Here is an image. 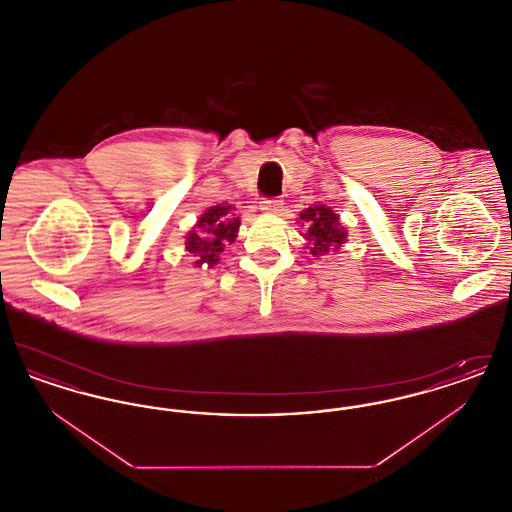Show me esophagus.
I'll return each mask as SVG.
<instances>
[{
    "label": "esophagus",
    "instance_id": "1",
    "mask_svg": "<svg viewBox=\"0 0 512 512\" xmlns=\"http://www.w3.org/2000/svg\"><path fill=\"white\" fill-rule=\"evenodd\" d=\"M282 201L280 199H265L261 201V211L268 213V215H278L282 211Z\"/></svg>",
    "mask_w": 512,
    "mask_h": 512
}]
</instances>
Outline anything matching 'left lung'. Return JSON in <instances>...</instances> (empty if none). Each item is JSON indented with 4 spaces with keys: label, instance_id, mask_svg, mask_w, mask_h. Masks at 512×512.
<instances>
[{
    "label": "left lung",
    "instance_id": "1",
    "mask_svg": "<svg viewBox=\"0 0 512 512\" xmlns=\"http://www.w3.org/2000/svg\"><path fill=\"white\" fill-rule=\"evenodd\" d=\"M299 226H303V238L313 257H324L332 251H340L347 242V230L341 224L340 215L328 205H313L299 213Z\"/></svg>",
    "mask_w": 512,
    "mask_h": 512
}]
</instances>
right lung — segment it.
I'll return each mask as SVG.
<instances>
[{
	"mask_svg": "<svg viewBox=\"0 0 512 512\" xmlns=\"http://www.w3.org/2000/svg\"><path fill=\"white\" fill-rule=\"evenodd\" d=\"M240 217H236L230 203H217L209 207L186 234V249L194 255L195 267L211 268L220 261L224 247L234 244L240 230Z\"/></svg>",
	"mask_w": 512,
	"mask_h": 512,
	"instance_id": "add662e5",
	"label": "right lung"
}]
</instances>
